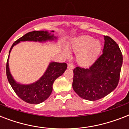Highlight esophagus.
<instances>
[{"mask_svg": "<svg viewBox=\"0 0 129 129\" xmlns=\"http://www.w3.org/2000/svg\"><path fill=\"white\" fill-rule=\"evenodd\" d=\"M68 69H74V66L72 63H68Z\"/></svg>", "mask_w": 129, "mask_h": 129, "instance_id": "obj_1", "label": "esophagus"}]
</instances>
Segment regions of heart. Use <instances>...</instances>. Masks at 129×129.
Returning a JSON list of instances; mask_svg holds the SVG:
<instances>
[{
    "instance_id": "heart-1",
    "label": "heart",
    "mask_w": 129,
    "mask_h": 129,
    "mask_svg": "<svg viewBox=\"0 0 129 129\" xmlns=\"http://www.w3.org/2000/svg\"><path fill=\"white\" fill-rule=\"evenodd\" d=\"M70 49L77 53L76 60L79 64L86 66L96 60L101 51V44L92 37L84 35L75 39L71 43ZM64 54L68 56V51L65 49Z\"/></svg>"
}]
</instances>
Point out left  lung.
<instances>
[{"label": "left lung", "instance_id": "1", "mask_svg": "<svg viewBox=\"0 0 129 129\" xmlns=\"http://www.w3.org/2000/svg\"><path fill=\"white\" fill-rule=\"evenodd\" d=\"M102 54L89 68L74 70L72 87L83 99L94 101L107 96L116 88L120 79L122 55L118 44L104 36Z\"/></svg>", "mask_w": 129, "mask_h": 129}]
</instances>
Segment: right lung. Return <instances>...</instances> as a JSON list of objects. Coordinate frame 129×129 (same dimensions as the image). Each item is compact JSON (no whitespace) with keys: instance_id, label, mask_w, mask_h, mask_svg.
<instances>
[{"instance_id":"right-lung-1","label":"right lung","mask_w":129,"mask_h":129,"mask_svg":"<svg viewBox=\"0 0 129 129\" xmlns=\"http://www.w3.org/2000/svg\"><path fill=\"white\" fill-rule=\"evenodd\" d=\"M51 32L53 33L54 31H51ZM54 39H57V37H55L54 35H51L48 31H31L15 41L9 51L6 67L7 79L17 96L27 103L37 104L47 100L52 92L54 81L64 73L67 69V64L66 63H49L45 72L39 80L30 84H21L14 80L10 72L9 66L10 53L13 47L21 41H38L43 43L47 41H53Z\"/></svg>"}]
</instances>
